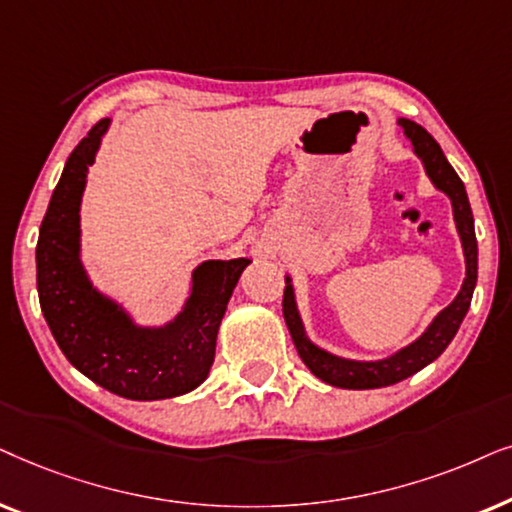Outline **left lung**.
<instances>
[{
    "instance_id": "1",
    "label": "left lung",
    "mask_w": 512,
    "mask_h": 512,
    "mask_svg": "<svg viewBox=\"0 0 512 512\" xmlns=\"http://www.w3.org/2000/svg\"><path fill=\"white\" fill-rule=\"evenodd\" d=\"M398 126L403 128L405 138L412 142V152L424 163L428 180L452 203L456 234L461 238L463 260H466V278H463L459 295L452 299V304H447L412 344H407L403 349L391 353V356L379 360H353L325 351L323 346H318L306 335V327L297 309L295 285H292L290 276H285L283 316L285 323H288L292 342L297 346L299 358L304 360V365L320 381L337 388H351V391L398 384V381L412 377V374L424 370L426 365H431L447 349L456 332H459L463 318L468 313L470 299H473L475 283H478V241H475L473 210H470L468 194L461 177L449 166L440 145L433 140V135L426 128H421L410 119H398Z\"/></svg>"
}]
</instances>
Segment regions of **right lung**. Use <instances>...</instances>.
Here are the masks:
<instances>
[{"label": "right lung", "instance_id": "right-lung-1", "mask_svg": "<svg viewBox=\"0 0 512 512\" xmlns=\"http://www.w3.org/2000/svg\"><path fill=\"white\" fill-rule=\"evenodd\" d=\"M109 124L98 121L74 147L53 189L37 241L39 304L60 351L84 377L128 400L175 398L206 381L217 330L250 260L201 262L182 309L163 325L138 323L93 285L81 262V199Z\"/></svg>", "mask_w": 512, "mask_h": 512}]
</instances>
